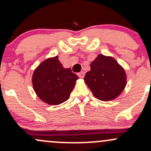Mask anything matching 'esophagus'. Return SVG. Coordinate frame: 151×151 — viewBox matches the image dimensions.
<instances>
[{"instance_id": "34e87169", "label": "esophagus", "mask_w": 151, "mask_h": 151, "mask_svg": "<svg viewBox=\"0 0 151 151\" xmlns=\"http://www.w3.org/2000/svg\"><path fill=\"white\" fill-rule=\"evenodd\" d=\"M77 75L79 76V77L80 78H84V75H85V74H84V72H79V73H78Z\"/></svg>"}]
</instances>
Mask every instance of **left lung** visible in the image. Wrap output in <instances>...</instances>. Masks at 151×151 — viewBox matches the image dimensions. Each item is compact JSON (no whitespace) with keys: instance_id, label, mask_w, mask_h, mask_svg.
<instances>
[{"instance_id":"obj_1","label":"left lung","mask_w":151,"mask_h":151,"mask_svg":"<svg viewBox=\"0 0 151 151\" xmlns=\"http://www.w3.org/2000/svg\"><path fill=\"white\" fill-rule=\"evenodd\" d=\"M84 81L93 96L101 101L114 99L126 86L125 70L113 58L99 55L90 65Z\"/></svg>"}]
</instances>
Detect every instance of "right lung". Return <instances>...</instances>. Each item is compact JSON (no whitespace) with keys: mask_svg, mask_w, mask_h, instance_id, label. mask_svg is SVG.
<instances>
[{"mask_svg":"<svg viewBox=\"0 0 151 151\" xmlns=\"http://www.w3.org/2000/svg\"><path fill=\"white\" fill-rule=\"evenodd\" d=\"M78 79L70 68H64L58 56H55L38 65L32 82L35 92L42 101L58 105L68 99Z\"/></svg>","mask_w":151,"mask_h":151,"instance_id":"add662e5","label":"right lung"}]
</instances>
